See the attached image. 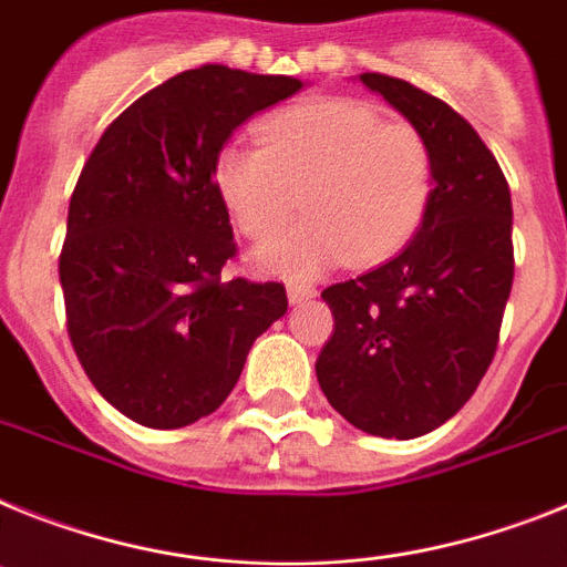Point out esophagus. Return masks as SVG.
Here are the masks:
<instances>
[{
  "instance_id": "esophagus-1",
  "label": "esophagus",
  "mask_w": 567,
  "mask_h": 567,
  "mask_svg": "<svg viewBox=\"0 0 567 567\" xmlns=\"http://www.w3.org/2000/svg\"><path fill=\"white\" fill-rule=\"evenodd\" d=\"M285 288H288V299L293 305H297V302H308V299L317 297V288H311V285H305V282H297V279H290V282L285 285Z\"/></svg>"
}]
</instances>
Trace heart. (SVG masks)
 <instances>
[{"label":"heart","instance_id":"1","mask_svg":"<svg viewBox=\"0 0 567 567\" xmlns=\"http://www.w3.org/2000/svg\"><path fill=\"white\" fill-rule=\"evenodd\" d=\"M216 188L270 274L313 277L342 262H377L416 234L433 194V156L411 122H388L362 100H317L262 125L259 142H230L216 159Z\"/></svg>","mask_w":567,"mask_h":567}]
</instances>
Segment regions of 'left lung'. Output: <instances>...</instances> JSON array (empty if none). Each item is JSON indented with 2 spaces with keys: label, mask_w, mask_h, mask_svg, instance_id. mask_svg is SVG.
<instances>
[{
  "label": "left lung",
  "mask_w": 567,
  "mask_h": 567,
  "mask_svg": "<svg viewBox=\"0 0 567 567\" xmlns=\"http://www.w3.org/2000/svg\"><path fill=\"white\" fill-rule=\"evenodd\" d=\"M359 79L427 140L433 194L400 256L322 290L333 333L317 379L353 427L413 440L451 420L494 359L514 285V208L499 162L454 107L405 79Z\"/></svg>",
  "instance_id": "1"
}]
</instances>
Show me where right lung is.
I'll use <instances>...</instances> for the list:
<instances>
[{"label":"right lung","mask_w":567,"mask_h":567,"mask_svg":"<svg viewBox=\"0 0 567 567\" xmlns=\"http://www.w3.org/2000/svg\"><path fill=\"white\" fill-rule=\"evenodd\" d=\"M299 87L225 65L176 73L87 156L59 282L73 351L127 420L171 431L214 413L254 339L288 311L282 282L223 279L236 243L214 174L236 127Z\"/></svg>","instance_id":"obj_1"}]
</instances>
